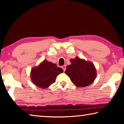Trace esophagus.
Wrapping results in <instances>:
<instances>
[{"label":"esophagus","mask_w":124,"mask_h":124,"mask_svg":"<svg viewBox=\"0 0 124 124\" xmlns=\"http://www.w3.org/2000/svg\"><path fill=\"white\" fill-rule=\"evenodd\" d=\"M62 68L63 69V71L64 72L65 70H66V65H64V66H62Z\"/></svg>","instance_id":"34e87169"}]
</instances>
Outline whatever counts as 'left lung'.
Listing matches in <instances>:
<instances>
[{
	"mask_svg": "<svg viewBox=\"0 0 124 124\" xmlns=\"http://www.w3.org/2000/svg\"><path fill=\"white\" fill-rule=\"evenodd\" d=\"M70 65L66 67L65 73L77 87L87 86L93 83L97 76L93 63L84 59L76 57L70 60Z\"/></svg>",
	"mask_w": 124,
	"mask_h": 124,
	"instance_id": "8db88e82",
	"label": "left lung"
}]
</instances>
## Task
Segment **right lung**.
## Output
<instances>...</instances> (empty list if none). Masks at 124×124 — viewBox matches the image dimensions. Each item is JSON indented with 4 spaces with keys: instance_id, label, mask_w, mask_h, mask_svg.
<instances>
[{
    "instance_id": "add662e5",
    "label": "right lung",
    "mask_w": 124,
    "mask_h": 124,
    "mask_svg": "<svg viewBox=\"0 0 124 124\" xmlns=\"http://www.w3.org/2000/svg\"><path fill=\"white\" fill-rule=\"evenodd\" d=\"M63 70L55 63L44 60L38 66L33 67L31 71L32 83L41 89H47L55 82L56 77Z\"/></svg>"
}]
</instances>
